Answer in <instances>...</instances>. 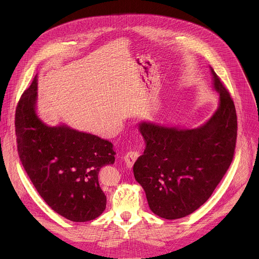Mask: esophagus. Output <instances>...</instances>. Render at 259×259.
<instances>
[{
	"instance_id": "obj_1",
	"label": "esophagus",
	"mask_w": 259,
	"mask_h": 259,
	"mask_svg": "<svg viewBox=\"0 0 259 259\" xmlns=\"http://www.w3.org/2000/svg\"><path fill=\"white\" fill-rule=\"evenodd\" d=\"M138 156H139V154L135 151H129V152L126 153V155L124 156V161H125L128 168H131L133 166V164L137 160Z\"/></svg>"
}]
</instances>
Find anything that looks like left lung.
Wrapping results in <instances>:
<instances>
[{
	"mask_svg": "<svg viewBox=\"0 0 259 259\" xmlns=\"http://www.w3.org/2000/svg\"><path fill=\"white\" fill-rule=\"evenodd\" d=\"M219 106L210 120L192 130L143 122V154L133 166L151 210L178 219L200 208L212 195L233 162L237 141L236 107L212 67Z\"/></svg>",
	"mask_w": 259,
	"mask_h": 259,
	"instance_id": "8db88e82",
	"label": "left lung"
}]
</instances>
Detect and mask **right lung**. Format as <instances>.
<instances>
[{
    "instance_id": "add662e5",
    "label": "right lung",
    "mask_w": 259,
    "mask_h": 259,
    "mask_svg": "<svg viewBox=\"0 0 259 259\" xmlns=\"http://www.w3.org/2000/svg\"><path fill=\"white\" fill-rule=\"evenodd\" d=\"M35 100L36 76L16 107L15 133L22 166L56 213L75 223L93 220L106 206L98 173L115 162L113 143L64 125L47 126L35 114Z\"/></svg>"
}]
</instances>
